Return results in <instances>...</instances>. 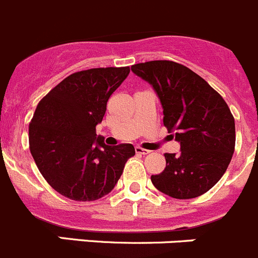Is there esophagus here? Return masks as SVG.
I'll use <instances>...</instances> for the list:
<instances>
[{
	"mask_svg": "<svg viewBox=\"0 0 258 258\" xmlns=\"http://www.w3.org/2000/svg\"><path fill=\"white\" fill-rule=\"evenodd\" d=\"M136 152L138 154H148V153H151V151H148V149L141 148V147H136Z\"/></svg>",
	"mask_w": 258,
	"mask_h": 258,
	"instance_id": "esophagus-1",
	"label": "esophagus"
}]
</instances>
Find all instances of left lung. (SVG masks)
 <instances>
[{"label": "left lung", "mask_w": 258, "mask_h": 258, "mask_svg": "<svg viewBox=\"0 0 258 258\" xmlns=\"http://www.w3.org/2000/svg\"><path fill=\"white\" fill-rule=\"evenodd\" d=\"M132 71L156 91L164 126L181 147L180 154H164L166 168L152 175V183L175 199L203 195L222 178L234 152V117L227 102L180 63L152 60L132 66Z\"/></svg>", "instance_id": "obj_1"}]
</instances>
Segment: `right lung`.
Segmentation results:
<instances>
[{"label": "right lung", "mask_w": 258, "mask_h": 258, "mask_svg": "<svg viewBox=\"0 0 258 258\" xmlns=\"http://www.w3.org/2000/svg\"><path fill=\"white\" fill-rule=\"evenodd\" d=\"M129 67L81 71L40 100L29 125L30 152L46 182L76 201L109 194L136 154L133 144L106 146L96 136L107 100L127 77Z\"/></svg>", "instance_id": "add662e5"}]
</instances>
